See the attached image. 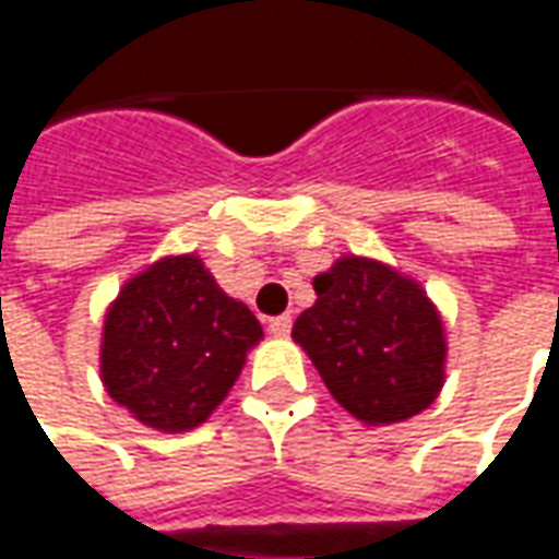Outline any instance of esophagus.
<instances>
[{
  "mask_svg": "<svg viewBox=\"0 0 559 559\" xmlns=\"http://www.w3.org/2000/svg\"><path fill=\"white\" fill-rule=\"evenodd\" d=\"M290 329H293V317L290 314L272 317V320H269V332H272V335H278V338L290 335Z\"/></svg>",
  "mask_w": 559,
  "mask_h": 559,
  "instance_id": "34e87169",
  "label": "esophagus"
}]
</instances>
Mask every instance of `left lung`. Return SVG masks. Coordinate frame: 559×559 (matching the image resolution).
<instances>
[{
  "label": "left lung",
  "mask_w": 559,
  "mask_h": 559,
  "mask_svg": "<svg viewBox=\"0 0 559 559\" xmlns=\"http://www.w3.org/2000/svg\"><path fill=\"white\" fill-rule=\"evenodd\" d=\"M317 302L299 314L302 344L344 411L368 425L421 413L443 386L445 338L419 284L377 260L341 257L314 278Z\"/></svg>",
  "instance_id": "left-lung-1"
}]
</instances>
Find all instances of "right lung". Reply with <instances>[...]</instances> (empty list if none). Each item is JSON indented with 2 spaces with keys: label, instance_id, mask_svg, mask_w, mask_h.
Instances as JSON below:
<instances>
[{
  "label": "right lung",
  "instance_id": "add662e5",
  "mask_svg": "<svg viewBox=\"0 0 559 559\" xmlns=\"http://www.w3.org/2000/svg\"><path fill=\"white\" fill-rule=\"evenodd\" d=\"M260 338V320L194 254L164 257L107 311L104 386L148 428L188 431L227 399Z\"/></svg>",
  "mask_w": 559,
  "mask_h": 559
}]
</instances>
